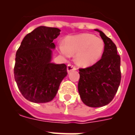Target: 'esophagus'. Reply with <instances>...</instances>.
<instances>
[{
	"label": "esophagus",
	"mask_w": 135,
	"mask_h": 135,
	"mask_svg": "<svg viewBox=\"0 0 135 135\" xmlns=\"http://www.w3.org/2000/svg\"><path fill=\"white\" fill-rule=\"evenodd\" d=\"M67 70H68V72H70L72 70H76V67L75 65H72V64H68V68H67Z\"/></svg>",
	"instance_id": "obj_1"
}]
</instances>
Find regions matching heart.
<instances>
[{
	"label": "heart",
	"instance_id": "obj_1",
	"mask_svg": "<svg viewBox=\"0 0 135 135\" xmlns=\"http://www.w3.org/2000/svg\"><path fill=\"white\" fill-rule=\"evenodd\" d=\"M104 49L102 39L87 33L66 37L65 44L59 45V51L65 56L76 53V63L82 67L90 66L98 61Z\"/></svg>",
	"mask_w": 135,
	"mask_h": 135
}]
</instances>
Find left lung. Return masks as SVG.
<instances>
[{
	"label": "left lung",
	"mask_w": 135,
	"mask_h": 135,
	"mask_svg": "<svg viewBox=\"0 0 135 135\" xmlns=\"http://www.w3.org/2000/svg\"><path fill=\"white\" fill-rule=\"evenodd\" d=\"M99 32L105 44L101 59L94 65L80 68L78 92L87 106L99 108L108 105L114 99L121 81L120 57L115 44L103 32Z\"/></svg>",
	"instance_id": "obj_1"
}]
</instances>
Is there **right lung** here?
I'll return each instance as SVG.
<instances>
[{
	"label": "right lung",
	"instance_id": "right-lung-1",
	"mask_svg": "<svg viewBox=\"0 0 135 135\" xmlns=\"http://www.w3.org/2000/svg\"><path fill=\"white\" fill-rule=\"evenodd\" d=\"M57 27L40 26L27 34L16 52L14 76L19 90L33 103H46L55 97L68 74L65 64L51 63Z\"/></svg>",
	"mask_w": 135,
	"mask_h": 135
}]
</instances>
